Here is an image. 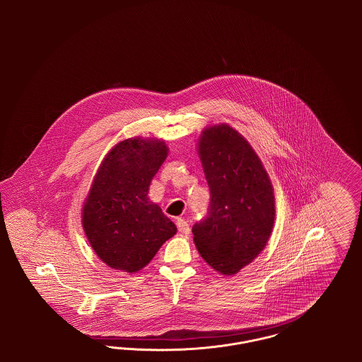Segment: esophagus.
Listing matches in <instances>:
<instances>
[{
	"instance_id": "esophagus-1",
	"label": "esophagus",
	"mask_w": 362,
	"mask_h": 362,
	"mask_svg": "<svg viewBox=\"0 0 362 362\" xmlns=\"http://www.w3.org/2000/svg\"><path fill=\"white\" fill-rule=\"evenodd\" d=\"M176 226H177V229H179L180 233H183V235L189 233V225L185 218H177V220H176Z\"/></svg>"
}]
</instances>
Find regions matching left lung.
I'll return each instance as SVG.
<instances>
[{"label":"left lung","mask_w":362,"mask_h":362,"mask_svg":"<svg viewBox=\"0 0 362 362\" xmlns=\"http://www.w3.org/2000/svg\"><path fill=\"white\" fill-rule=\"evenodd\" d=\"M198 153L210 205L192 226L194 243L209 266L233 276L258 257L272 235L274 189L255 151L229 124L205 129Z\"/></svg>","instance_id":"obj_1"}]
</instances>
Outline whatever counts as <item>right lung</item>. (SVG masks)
Segmentation results:
<instances>
[{
	"label": "right lung",
	"instance_id": "1",
	"mask_svg": "<svg viewBox=\"0 0 362 362\" xmlns=\"http://www.w3.org/2000/svg\"><path fill=\"white\" fill-rule=\"evenodd\" d=\"M168 155L164 141L129 138L104 157L83 206V228L96 255L126 273L145 267L176 226L149 201V186Z\"/></svg>",
	"mask_w": 362,
	"mask_h": 362
}]
</instances>
